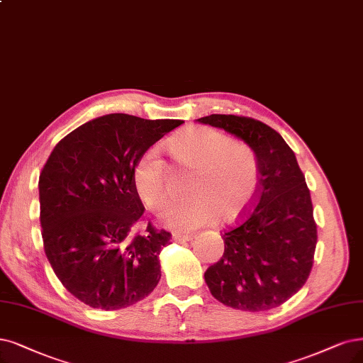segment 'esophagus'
<instances>
[{
    "label": "esophagus",
    "instance_id": "34e87169",
    "mask_svg": "<svg viewBox=\"0 0 363 363\" xmlns=\"http://www.w3.org/2000/svg\"><path fill=\"white\" fill-rule=\"evenodd\" d=\"M172 238H173V240H177V242H186V240H191V239H193V235L174 232V233L172 235Z\"/></svg>",
    "mask_w": 363,
    "mask_h": 363
}]
</instances>
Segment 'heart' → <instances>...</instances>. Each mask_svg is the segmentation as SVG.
I'll use <instances>...</instances> for the list:
<instances>
[{
    "label": "heart",
    "mask_w": 363,
    "mask_h": 363,
    "mask_svg": "<svg viewBox=\"0 0 363 363\" xmlns=\"http://www.w3.org/2000/svg\"><path fill=\"white\" fill-rule=\"evenodd\" d=\"M167 150L179 167L194 174L190 197L166 205L161 221L178 230H194L216 218L225 224L242 216L259 186V161L248 146L233 143L209 127H190L172 138ZM133 184L151 211L167 200V172L155 147H147L138 158Z\"/></svg>",
    "instance_id": "b5f03b06"
}]
</instances>
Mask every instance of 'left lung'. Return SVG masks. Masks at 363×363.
<instances>
[{"instance_id":"8db88e82","label":"left lung","mask_w":363,"mask_h":363,"mask_svg":"<svg viewBox=\"0 0 363 363\" xmlns=\"http://www.w3.org/2000/svg\"><path fill=\"white\" fill-rule=\"evenodd\" d=\"M197 121L242 139L259 161L252 205L224 232L223 257L208 267L205 281L227 306L272 310L296 294L313 269L317 224L310 189L291 147L262 121L238 115Z\"/></svg>"}]
</instances>
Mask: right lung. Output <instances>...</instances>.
I'll list each match as a JSON object with an SVG mask.
<instances>
[{
	"label": "right lung",
	"mask_w": 363,
	"mask_h": 363,
	"mask_svg": "<svg viewBox=\"0 0 363 363\" xmlns=\"http://www.w3.org/2000/svg\"><path fill=\"white\" fill-rule=\"evenodd\" d=\"M181 119L111 113L61 139L38 179L40 224L46 257L74 298L99 310L145 299L161 278L158 254L172 235L147 223L134 189L138 158Z\"/></svg>",
	"instance_id": "right-lung-1"
}]
</instances>
